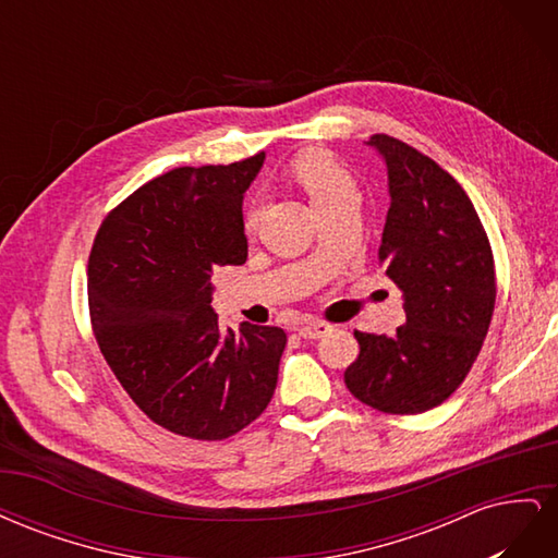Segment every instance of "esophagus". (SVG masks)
Listing matches in <instances>:
<instances>
[{
    "mask_svg": "<svg viewBox=\"0 0 558 558\" xmlns=\"http://www.w3.org/2000/svg\"><path fill=\"white\" fill-rule=\"evenodd\" d=\"M330 328H332V326L326 324V320H320V318H307V320H302V324L298 326V332H300L302 337H307V340H316V337L326 335Z\"/></svg>",
    "mask_w": 558,
    "mask_h": 558,
    "instance_id": "34e87169",
    "label": "esophagus"
}]
</instances>
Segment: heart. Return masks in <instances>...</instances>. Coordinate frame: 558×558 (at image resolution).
<instances>
[{
    "instance_id": "b5f03b06",
    "label": "heart",
    "mask_w": 558,
    "mask_h": 558,
    "mask_svg": "<svg viewBox=\"0 0 558 558\" xmlns=\"http://www.w3.org/2000/svg\"><path fill=\"white\" fill-rule=\"evenodd\" d=\"M302 191L307 193L312 199V205L318 209V214H324L332 207L340 205L344 199H356L359 189H356V179L351 177L347 167L337 160L328 150L320 148H310L298 154L291 162L289 170H286ZM260 209L253 205L246 216H244V228L246 232H253L258 226Z\"/></svg>"
}]
</instances>
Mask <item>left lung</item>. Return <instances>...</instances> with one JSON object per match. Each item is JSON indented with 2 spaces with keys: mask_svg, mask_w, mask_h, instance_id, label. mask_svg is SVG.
Masks as SVG:
<instances>
[{
  "mask_svg": "<svg viewBox=\"0 0 558 558\" xmlns=\"http://www.w3.org/2000/svg\"><path fill=\"white\" fill-rule=\"evenodd\" d=\"M386 160L391 209L377 258L404 293L396 335L353 330L359 359L344 384L384 414L442 404L477 361L496 307L492 242L470 197L449 172L404 142L373 134Z\"/></svg>",
  "mask_w": 558,
  "mask_h": 558,
  "instance_id": "left-lung-1",
  "label": "left lung"
}]
</instances>
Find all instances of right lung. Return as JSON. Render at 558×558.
Returning a JSON list of instances; mask_svg holds the SVG:
<instances>
[{
  "label": "right lung",
  "instance_id": "obj_1",
  "mask_svg": "<svg viewBox=\"0 0 558 558\" xmlns=\"http://www.w3.org/2000/svg\"><path fill=\"white\" fill-rule=\"evenodd\" d=\"M265 154L177 167L113 207L88 258L95 340L132 402L165 430L226 440L275 396L286 332L218 328L211 277L246 260L242 197Z\"/></svg>",
  "mask_w": 558,
  "mask_h": 558
}]
</instances>
